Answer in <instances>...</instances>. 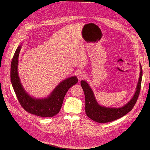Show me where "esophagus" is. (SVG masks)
Instances as JSON below:
<instances>
[{
	"label": "esophagus",
	"instance_id": "34e87169",
	"mask_svg": "<svg viewBox=\"0 0 150 150\" xmlns=\"http://www.w3.org/2000/svg\"><path fill=\"white\" fill-rule=\"evenodd\" d=\"M77 78L79 80H82L83 79L85 78L86 77V75L83 72H79L77 74Z\"/></svg>",
	"mask_w": 150,
	"mask_h": 150
}]
</instances>
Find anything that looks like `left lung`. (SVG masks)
Here are the masks:
<instances>
[{
  "label": "left lung",
  "instance_id": "1",
  "mask_svg": "<svg viewBox=\"0 0 150 150\" xmlns=\"http://www.w3.org/2000/svg\"><path fill=\"white\" fill-rule=\"evenodd\" d=\"M140 76L135 93L128 102L122 107H108L100 105L96 101L90 86L85 80H81V86L85 95L86 112L87 116L95 122L106 123L119 119L128 113L135 105L140 93L143 75L141 64H140Z\"/></svg>",
  "mask_w": 150,
  "mask_h": 150
}]
</instances>
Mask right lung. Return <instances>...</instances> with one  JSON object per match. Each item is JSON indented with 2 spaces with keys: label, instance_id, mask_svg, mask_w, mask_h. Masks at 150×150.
<instances>
[{
  "label": "right lung",
  "instance_id": "add662e5",
  "mask_svg": "<svg viewBox=\"0 0 150 150\" xmlns=\"http://www.w3.org/2000/svg\"><path fill=\"white\" fill-rule=\"evenodd\" d=\"M22 45H19L14 55L10 70L12 86L22 107L28 112L42 117H52L60 111L64 96L71 86L77 83L76 76H72L62 81L51 93L44 98H36L29 95L22 85L18 73V57Z\"/></svg>",
  "mask_w": 150,
  "mask_h": 150
}]
</instances>
